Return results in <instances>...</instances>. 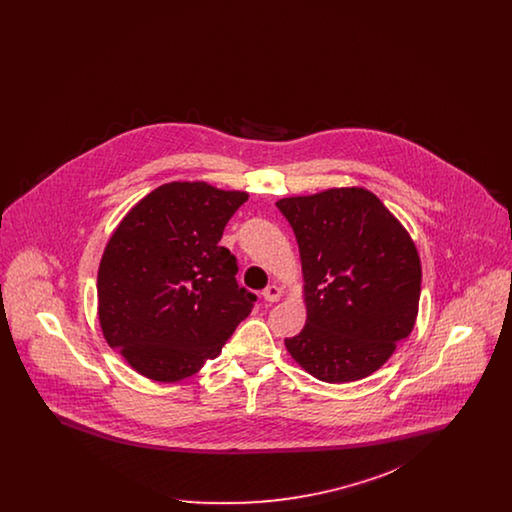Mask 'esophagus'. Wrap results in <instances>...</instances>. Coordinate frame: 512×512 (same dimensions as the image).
Segmentation results:
<instances>
[{"label":"esophagus","mask_w":512,"mask_h":512,"mask_svg":"<svg viewBox=\"0 0 512 512\" xmlns=\"http://www.w3.org/2000/svg\"><path fill=\"white\" fill-rule=\"evenodd\" d=\"M263 297L267 299L268 303H276V301H280V297H282V288H280V286H274V284H270V286L265 288Z\"/></svg>","instance_id":"esophagus-1"}]
</instances>
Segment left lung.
Listing matches in <instances>:
<instances>
[{
  "label": "left lung",
  "mask_w": 512,
  "mask_h": 512,
  "mask_svg": "<svg viewBox=\"0 0 512 512\" xmlns=\"http://www.w3.org/2000/svg\"><path fill=\"white\" fill-rule=\"evenodd\" d=\"M301 255L307 322L284 340L317 380L347 384L384 365L413 332L422 268L413 238L365 188L276 201Z\"/></svg>",
  "instance_id": "left-lung-1"
}]
</instances>
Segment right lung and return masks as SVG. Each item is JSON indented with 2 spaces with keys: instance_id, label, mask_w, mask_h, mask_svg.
Returning <instances> with one entry per match:
<instances>
[{
  "instance_id": "obj_1",
  "label": "right lung",
  "mask_w": 512,
  "mask_h": 512,
  "mask_svg": "<svg viewBox=\"0 0 512 512\" xmlns=\"http://www.w3.org/2000/svg\"><path fill=\"white\" fill-rule=\"evenodd\" d=\"M247 197L169 182L115 228L99 263V326L138 374L165 384L194 376L249 317L257 297L238 286L236 257L219 245Z\"/></svg>"
}]
</instances>
